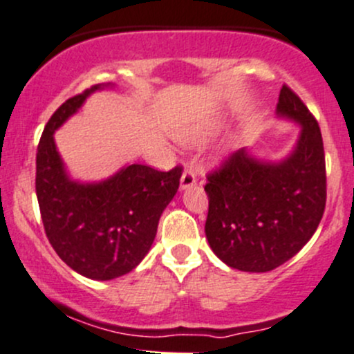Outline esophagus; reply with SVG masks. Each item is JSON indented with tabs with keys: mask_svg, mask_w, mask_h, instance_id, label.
Returning a JSON list of instances; mask_svg holds the SVG:
<instances>
[{
	"mask_svg": "<svg viewBox=\"0 0 354 354\" xmlns=\"http://www.w3.org/2000/svg\"><path fill=\"white\" fill-rule=\"evenodd\" d=\"M196 185V173L195 169H192V167H187V169L183 171V174H181V189H187V188H192Z\"/></svg>",
	"mask_w": 354,
	"mask_h": 354,
	"instance_id": "1",
	"label": "esophagus"
}]
</instances>
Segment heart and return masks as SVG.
I'll use <instances>...</instances> for the list:
<instances>
[{
  "label": "heart",
  "mask_w": 354,
  "mask_h": 354,
  "mask_svg": "<svg viewBox=\"0 0 354 354\" xmlns=\"http://www.w3.org/2000/svg\"><path fill=\"white\" fill-rule=\"evenodd\" d=\"M183 140L185 142H193V140H195V136H192V133H185Z\"/></svg>",
  "instance_id": "b5f03b06"
}]
</instances>
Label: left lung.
I'll return each instance as SVG.
<instances>
[{"label":"left lung","mask_w":354,"mask_h":354,"mask_svg":"<svg viewBox=\"0 0 354 354\" xmlns=\"http://www.w3.org/2000/svg\"><path fill=\"white\" fill-rule=\"evenodd\" d=\"M277 111L302 125L299 144L278 165L234 151L207 173L205 234L230 268L271 271L307 244L326 208V158L321 129L300 96L283 84Z\"/></svg>","instance_id":"8db88e82"}]
</instances>
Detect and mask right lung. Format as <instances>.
Returning a JSON list of instances; mask_svg holds the SVG:
<instances>
[{
	"label": "right lung",
	"mask_w": 354,
	"mask_h": 354,
	"mask_svg": "<svg viewBox=\"0 0 354 354\" xmlns=\"http://www.w3.org/2000/svg\"><path fill=\"white\" fill-rule=\"evenodd\" d=\"M98 88L93 84L52 113L37 147L35 192L44 230L59 258L91 280H113L149 252L183 166L158 171L132 165L98 185L71 181L52 133Z\"/></svg>",
	"instance_id": "obj_1"
}]
</instances>
